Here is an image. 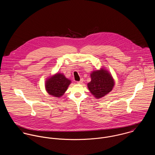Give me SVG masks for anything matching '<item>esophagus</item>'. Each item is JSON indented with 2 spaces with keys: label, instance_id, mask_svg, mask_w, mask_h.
<instances>
[{
  "label": "esophagus",
  "instance_id": "34e87169",
  "mask_svg": "<svg viewBox=\"0 0 155 155\" xmlns=\"http://www.w3.org/2000/svg\"><path fill=\"white\" fill-rule=\"evenodd\" d=\"M83 81H84V80H83L82 79H81V81H78V82H77V83H78V84H81L83 82Z\"/></svg>",
  "mask_w": 155,
  "mask_h": 155
}]
</instances>
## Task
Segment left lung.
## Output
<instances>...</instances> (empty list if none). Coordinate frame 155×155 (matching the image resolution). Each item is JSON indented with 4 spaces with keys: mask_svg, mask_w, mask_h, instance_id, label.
Wrapping results in <instances>:
<instances>
[{
    "mask_svg": "<svg viewBox=\"0 0 155 155\" xmlns=\"http://www.w3.org/2000/svg\"><path fill=\"white\" fill-rule=\"evenodd\" d=\"M91 81L88 84L91 93L96 98H100L110 92L114 85V80L108 71L101 70L93 71L91 74Z\"/></svg>",
    "mask_w": 155,
    "mask_h": 155,
    "instance_id": "8db88e82",
    "label": "left lung"
}]
</instances>
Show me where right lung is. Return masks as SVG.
<instances>
[{"instance_id":"add662e5","label":"right lung","mask_w":155,"mask_h":155,"mask_svg":"<svg viewBox=\"0 0 155 155\" xmlns=\"http://www.w3.org/2000/svg\"><path fill=\"white\" fill-rule=\"evenodd\" d=\"M71 81L63 73H57L48 78L45 82V88L48 93L55 97H61L66 91Z\"/></svg>"}]
</instances>
